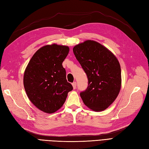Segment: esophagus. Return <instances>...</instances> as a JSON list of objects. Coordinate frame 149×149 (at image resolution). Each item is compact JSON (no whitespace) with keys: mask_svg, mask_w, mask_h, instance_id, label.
Wrapping results in <instances>:
<instances>
[{"mask_svg":"<svg viewBox=\"0 0 149 149\" xmlns=\"http://www.w3.org/2000/svg\"><path fill=\"white\" fill-rule=\"evenodd\" d=\"M72 87H73V88L76 89V88H77V83L73 82L72 83Z\"/></svg>","mask_w":149,"mask_h":149,"instance_id":"obj_1","label":"esophagus"}]
</instances>
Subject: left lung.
Masks as SVG:
<instances>
[{
    "label": "left lung",
    "instance_id": "left-lung-1",
    "mask_svg": "<svg viewBox=\"0 0 149 149\" xmlns=\"http://www.w3.org/2000/svg\"><path fill=\"white\" fill-rule=\"evenodd\" d=\"M74 56L86 72L88 85L80 97L85 106L100 112L109 107L121 87V66L114 54L91 40L75 45Z\"/></svg>",
    "mask_w": 149,
    "mask_h": 149
}]
</instances>
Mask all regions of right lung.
Here are the masks:
<instances>
[{"label": "right lung", "mask_w": 149, "mask_h": 149, "mask_svg": "<svg viewBox=\"0 0 149 149\" xmlns=\"http://www.w3.org/2000/svg\"><path fill=\"white\" fill-rule=\"evenodd\" d=\"M69 52L68 46L45 45L33 54L25 69L23 84L26 95L36 107L45 113L59 110L72 90L62 65Z\"/></svg>", "instance_id": "right-lung-1"}]
</instances>
